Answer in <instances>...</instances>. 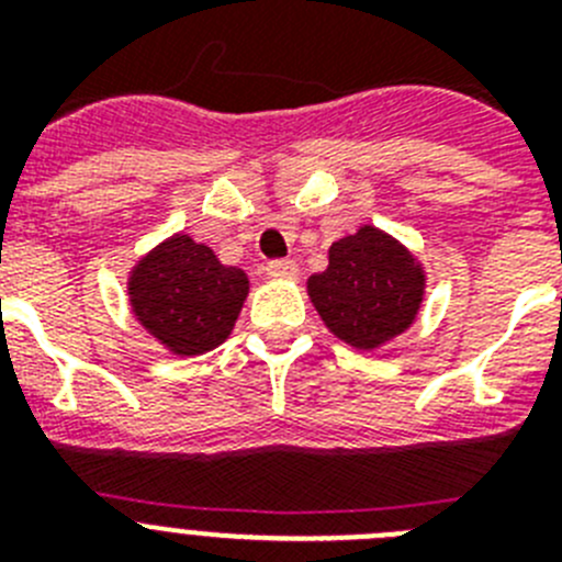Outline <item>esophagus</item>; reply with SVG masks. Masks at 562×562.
Instances as JSON below:
<instances>
[{"label":"esophagus","instance_id":"34e87169","mask_svg":"<svg viewBox=\"0 0 562 562\" xmlns=\"http://www.w3.org/2000/svg\"><path fill=\"white\" fill-rule=\"evenodd\" d=\"M267 276L270 278H295L297 265L295 261H290V258H278V261H270V265H267Z\"/></svg>","mask_w":562,"mask_h":562}]
</instances>
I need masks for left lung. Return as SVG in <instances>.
I'll use <instances>...</instances> for the list:
<instances>
[{
  "instance_id": "1",
  "label": "left lung",
  "mask_w": 562,
  "mask_h": 562,
  "mask_svg": "<svg viewBox=\"0 0 562 562\" xmlns=\"http://www.w3.org/2000/svg\"><path fill=\"white\" fill-rule=\"evenodd\" d=\"M306 286L331 335L369 351L414 324L425 272L396 238L362 225L329 247V267Z\"/></svg>"
}]
</instances>
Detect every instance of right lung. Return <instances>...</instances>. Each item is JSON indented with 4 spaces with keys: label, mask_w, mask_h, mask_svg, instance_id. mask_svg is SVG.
<instances>
[{
    "label": "right lung",
    "mask_w": 562,
    "mask_h": 562,
    "mask_svg": "<svg viewBox=\"0 0 562 562\" xmlns=\"http://www.w3.org/2000/svg\"><path fill=\"white\" fill-rule=\"evenodd\" d=\"M247 290L245 272L182 233L154 247L128 281L137 321L180 357L216 349L233 331Z\"/></svg>",
    "instance_id": "1"
}]
</instances>
